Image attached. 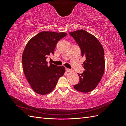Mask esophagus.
I'll use <instances>...</instances> for the list:
<instances>
[{"label":"esophagus","instance_id":"esophagus-1","mask_svg":"<svg viewBox=\"0 0 126 126\" xmlns=\"http://www.w3.org/2000/svg\"><path fill=\"white\" fill-rule=\"evenodd\" d=\"M66 71L67 72H71V71H72V70L70 69H69V68H66Z\"/></svg>","mask_w":126,"mask_h":126}]
</instances>
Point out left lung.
Wrapping results in <instances>:
<instances>
[{
	"label": "left lung",
	"instance_id": "obj_1",
	"mask_svg": "<svg viewBox=\"0 0 126 126\" xmlns=\"http://www.w3.org/2000/svg\"><path fill=\"white\" fill-rule=\"evenodd\" d=\"M81 49L82 57L86 60L82 66L85 71L78 74L79 82L74 88L81 93L93 90L100 81L105 68L104 50L97 38L92 34L80 29L69 32Z\"/></svg>",
	"mask_w": 126,
	"mask_h": 126
}]
</instances>
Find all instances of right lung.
<instances>
[{
  "label": "right lung",
  "instance_id": "add662e5",
  "mask_svg": "<svg viewBox=\"0 0 126 126\" xmlns=\"http://www.w3.org/2000/svg\"><path fill=\"white\" fill-rule=\"evenodd\" d=\"M67 35L65 32H41L27 44L22 56L25 77L35 93L44 95L54 89L59 78L65 72L63 66H57L46 59L54 54L58 41Z\"/></svg>",
  "mask_w": 126,
  "mask_h": 126
}]
</instances>
